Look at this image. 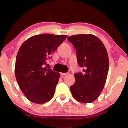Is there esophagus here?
Returning <instances> with one entry per match:
<instances>
[{
	"label": "esophagus",
	"mask_w": 128,
	"mask_h": 128,
	"mask_svg": "<svg viewBox=\"0 0 128 128\" xmlns=\"http://www.w3.org/2000/svg\"><path fill=\"white\" fill-rule=\"evenodd\" d=\"M60 74L62 75V76H64V75L67 74V73H62V72H61Z\"/></svg>",
	"instance_id": "1"
}]
</instances>
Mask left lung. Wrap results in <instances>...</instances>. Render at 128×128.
Here are the masks:
<instances>
[{"mask_svg": "<svg viewBox=\"0 0 128 128\" xmlns=\"http://www.w3.org/2000/svg\"><path fill=\"white\" fill-rule=\"evenodd\" d=\"M68 40L76 50L78 65L82 73H75V83L70 87L73 97L82 103L93 102L104 88L109 69L106 47L97 36L92 34L72 36Z\"/></svg>", "mask_w": 128, "mask_h": 128, "instance_id": "obj_1", "label": "left lung"}]
</instances>
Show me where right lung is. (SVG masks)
<instances>
[{
    "label": "right lung",
    "mask_w": 128,
    "mask_h": 128,
    "mask_svg": "<svg viewBox=\"0 0 128 128\" xmlns=\"http://www.w3.org/2000/svg\"><path fill=\"white\" fill-rule=\"evenodd\" d=\"M68 37L42 34L26 40L17 52L15 76L21 90L31 102L44 104L52 99L59 73L44 67L52 52Z\"/></svg>",
    "instance_id": "1"
}]
</instances>
